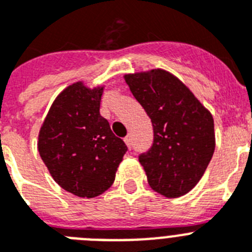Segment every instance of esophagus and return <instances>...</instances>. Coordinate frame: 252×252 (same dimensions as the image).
<instances>
[{
    "mask_svg": "<svg viewBox=\"0 0 252 252\" xmlns=\"http://www.w3.org/2000/svg\"><path fill=\"white\" fill-rule=\"evenodd\" d=\"M124 140H125V142H126V145L131 149V146H132V139H131V135H127V136L125 137Z\"/></svg>",
    "mask_w": 252,
    "mask_h": 252,
    "instance_id": "esophagus-1",
    "label": "esophagus"
}]
</instances>
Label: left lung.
<instances>
[{"label":"left lung","mask_w":252,"mask_h":252,"mask_svg":"<svg viewBox=\"0 0 252 252\" xmlns=\"http://www.w3.org/2000/svg\"><path fill=\"white\" fill-rule=\"evenodd\" d=\"M125 81L153 124V144L139 155L149 184L168 198L186 194L203 177L212 159V115L165 70L127 74Z\"/></svg>","instance_id":"1"}]
</instances>
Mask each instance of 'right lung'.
Returning a JSON list of instances; mask_svg holds the SVG:
<instances>
[{"instance_id":"right-lung-1","label":"right lung","mask_w":252,"mask_h":252,"mask_svg":"<svg viewBox=\"0 0 252 252\" xmlns=\"http://www.w3.org/2000/svg\"><path fill=\"white\" fill-rule=\"evenodd\" d=\"M103 88L69 86L57 97L39 133L37 149L51 177L69 193L106 192L127 146L99 113Z\"/></svg>"}]
</instances>
